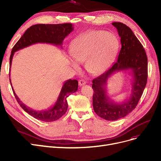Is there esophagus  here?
<instances>
[{
  "label": "esophagus",
  "mask_w": 161,
  "mask_h": 161,
  "mask_svg": "<svg viewBox=\"0 0 161 161\" xmlns=\"http://www.w3.org/2000/svg\"><path fill=\"white\" fill-rule=\"evenodd\" d=\"M86 83V81L83 80H80L79 81V86H83L85 85Z\"/></svg>",
  "instance_id": "obj_1"
}]
</instances>
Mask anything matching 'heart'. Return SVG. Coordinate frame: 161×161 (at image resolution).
I'll return each mask as SVG.
<instances>
[{
	"instance_id": "1",
	"label": "heart",
	"mask_w": 161,
	"mask_h": 161,
	"mask_svg": "<svg viewBox=\"0 0 161 161\" xmlns=\"http://www.w3.org/2000/svg\"><path fill=\"white\" fill-rule=\"evenodd\" d=\"M119 42L112 32L90 31L73 40L70 47L72 58L70 64L76 70L80 66L76 61L85 62L87 71L92 75L103 73L114 61L119 49Z\"/></svg>"
}]
</instances>
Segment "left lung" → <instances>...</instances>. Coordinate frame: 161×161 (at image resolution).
Here are the masks:
<instances>
[{"mask_svg": "<svg viewBox=\"0 0 161 161\" xmlns=\"http://www.w3.org/2000/svg\"><path fill=\"white\" fill-rule=\"evenodd\" d=\"M121 38V48L117 61L104 74L92 80V106L95 112L108 121L125 117L136 107L147 80V58L146 51L132 30L120 22H114ZM130 70L132 76L131 95L123 102L116 103L107 95L108 79L115 72Z\"/></svg>", "mask_w": 161, "mask_h": 161, "instance_id": "obj_1", "label": "left lung"}]
</instances>
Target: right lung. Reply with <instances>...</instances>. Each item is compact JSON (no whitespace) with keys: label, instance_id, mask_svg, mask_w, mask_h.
I'll use <instances>...</instances> for the list:
<instances>
[{"label":"right lung","instance_id":"1","mask_svg":"<svg viewBox=\"0 0 161 161\" xmlns=\"http://www.w3.org/2000/svg\"><path fill=\"white\" fill-rule=\"evenodd\" d=\"M73 30L74 27L72 23L37 24L32 25L25 32L23 35L12 48L10 57V68H11L14 53L17 51L37 43L50 44L62 47L64 39ZM9 76H10V72ZM10 81L11 83L10 78ZM12 88L17 101L25 112L38 120L52 122L58 119L66 113L68 108L66 98L70 94L77 91L78 81L76 80H72L71 79L66 80L63 84L55 104L46 110L42 111H36L27 107L16 95L12 86Z\"/></svg>","mask_w":161,"mask_h":161}]
</instances>
